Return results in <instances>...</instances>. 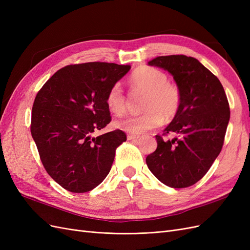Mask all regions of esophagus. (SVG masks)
Here are the masks:
<instances>
[{
	"mask_svg": "<svg viewBox=\"0 0 250 250\" xmlns=\"http://www.w3.org/2000/svg\"><path fill=\"white\" fill-rule=\"evenodd\" d=\"M140 138V135L138 134H127V140L132 141V140H138Z\"/></svg>",
	"mask_w": 250,
	"mask_h": 250,
	"instance_id": "esophagus-1",
	"label": "esophagus"
}]
</instances>
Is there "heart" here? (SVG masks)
Here are the masks:
<instances>
[{
    "label": "heart",
    "mask_w": 250,
    "mask_h": 250,
    "mask_svg": "<svg viewBox=\"0 0 250 250\" xmlns=\"http://www.w3.org/2000/svg\"><path fill=\"white\" fill-rule=\"evenodd\" d=\"M133 88L146 93L143 109L138 116H128L116 121V127L129 133H143L161 126L165 121L176 117L181 104V92L177 84L168 81L163 71L152 66L143 65L130 76ZM106 104L117 116L126 111V97L120 83L113 84L107 93Z\"/></svg>",
    "instance_id": "obj_1"
}]
</instances>
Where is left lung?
<instances>
[{
  "label": "left lung",
  "mask_w": 250,
  "mask_h": 250,
  "mask_svg": "<svg viewBox=\"0 0 250 250\" xmlns=\"http://www.w3.org/2000/svg\"><path fill=\"white\" fill-rule=\"evenodd\" d=\"M149 65L168 71L181 92L179 111L155 135L157 148L146 157L149 170L170 188L195 185L211 167L222 149L230 117L221 82L197 59L186 55L158 56Z\"/></svg>",
  "instance_id": "8db88e82"
}]
</instances>
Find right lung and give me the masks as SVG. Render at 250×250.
Here are the masks:
<instances>
[{
  "label": "right lung",
  "mask_w": 250,
  "mask_h": 250,
  "mask_svg": "<svg viewBox=\"0 0 250 250\" xmlns=\"http://www.w3.org/2000/svg\"><path fill=\"white\" fill-rule=\"evenodd\" d=\"M129 70L130 65L107 62L66 65L37 93L32 138L44 169L65 190L88 192L109 173L126 134L119 129L92 134L110 122L107 93Z\"/></svg>",
  "instance_id": "add662e5"
}]
</instances>
